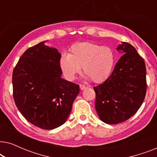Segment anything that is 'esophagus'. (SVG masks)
I'll return each instance as SVG.
<instances>
[{
	"label": "esophagus",
	"mask_w": 157,
	"mask_h": 157,
	"mask_svg": "<svg viewBox=\"0 0 157 157\" xmlns=\"http://www.w3.org/2000/svg\"><path fill=\"white\" fill-rule=\"evenodd\" d=\"M86 88H88V86H86L83 85V84H80V89H81V90H83V89H86Z\"/></svg>",
	"instance_id": "1"
}]
</instances>
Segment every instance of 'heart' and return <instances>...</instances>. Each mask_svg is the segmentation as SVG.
<instances>
[{
  "label": "heart",
  "mask_w": 157,
  "mask_h": 157,
  "mask_svg": "<svg viewBox=\"0 0 157 157\" xmlns=\"http://www.w3.org/2000/svg\"><path fill=\"white\" fill-rule=\"evenodd\" d=\"M114 51L108 46L92 42L76 43L71 46L69 53H63L60 66L68 80L74 79L82 67L92 81L99 83L109 76L114 66Z\"/></svg>",
  "instance_id": "obj_1"
}]
</instances>
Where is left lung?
I'll return each mask as SVG.
<instances>
[{"instance_id": "obj_1", "label": "left lung", "mask_w": 157, "mask_h": 157, "mask_svg": "<svg viewBox=\"0 0 157 157\" xmlns=\"http://www.w3.org/2000/svg\"><path fill=\"white\" fill-rule=\"evenodd\" d=\"M117 50L123 56L110 76L94 87L96 110L101 120L108 124L121 123L134 116L147 93V69L142 57L126 42Z\"/></svg>"}]
</instances>
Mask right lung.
Instances as JSON below:
<instances>
[{"instance_id":"obj_1","label":"right lung","mask_w":157,"mask_h":157,"mask_svg":"<svg viewBox=\"0 0 157 157\" xmlns=\"http://www.w3.org/2000/svg\"><path fill=\"white\" fill-rule=\"evenodd\" d=\"M44 43L28 48L18 60L13 71V95L28 121L51 130L66 122L79 85L61 78V56Z\"/></svg>"}]
</instances>
